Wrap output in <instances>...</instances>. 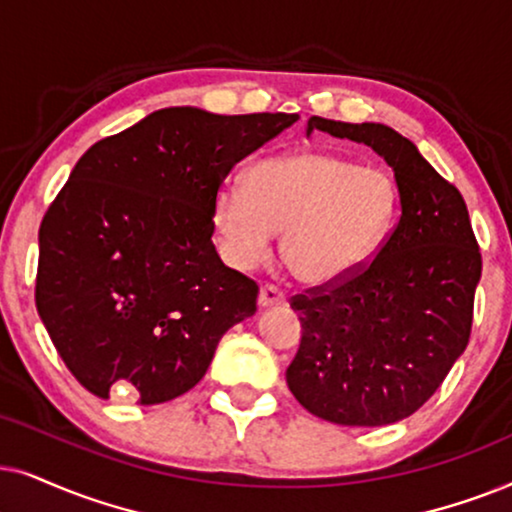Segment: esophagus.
I'll list each match as a JSON object with an SVG mask.
<instances>
[{
	"mask_svg": "<svg viewBox=\"0 0 512 512\" xmlns=\"http://www.w3.org/2000/svg\"><path fill=\"white\" fill-rule=\"evenodd\" d=\"M260 309H274V306H283L285 304V295L276 285H264L260 290V299H257Z\"/></svg>",
	"mask_w": 512,
	"mask_h": 512,
	"instance_id": "34e87169",
	"label": "esophagus"
}]
</instances>
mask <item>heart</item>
<instances>
[{
    "mask_svg": "<svg viewBox=\"0 0 512 512\" xmlns=\"http://www.w3.org/2000/svg\"><path fill=\"white\" fill-rule=\"evenodd\" d=\"M398 210L393 180L344 156L299 149L257 161L245 192L224 187L213 222L224 257L252 269L269 257L274 234L290 276L309 288H332L365 269Z\"/></svg>",
    "mask_w": 512,
    "mask_h": 512,
    "instance_id": "1",
    "label": "heart"
}]
</instances>
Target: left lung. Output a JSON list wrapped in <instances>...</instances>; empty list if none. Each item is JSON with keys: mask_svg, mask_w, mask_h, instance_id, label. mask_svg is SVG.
Here are the masks:
<instances>
[{"mask_svg": "<svg viewBox=\"0 0 512 512\" xmlns=\"http://www.w3.org/2000/svg\"><path fill=\"white\" fill-rule=\"evenodd\" d=\"M393 168L400 220L349 281L292 297L302 344L285 379L299 405L339 426H386L438 391L466 351L482 257L459 189L384 124L311 117Z\"/></svg>", "mask_w": 512, "mask_h": 512, "instance_id": "obj_1", "label": "left lung"}]
</instances>
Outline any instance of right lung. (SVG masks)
<instances>
[{
  "label": "right lung",
  "instance_id": "right-lung-1",
  "mask_svg": "<svg viewBox=\"0 0 512 512\" xmlns=\"http://www.w3.org/2000/svg\"><path fill=\"white\" fill-rule=\"evenodd\" d=\"M297 119L166 107L77 161L39 227L34 299L86 391L168 403L257 311V283L217 255L213 203L229 170Z\"/></svg>",
  "mask_w": 512,
  "mask_h": 512
}]
</instances>
